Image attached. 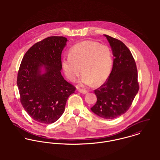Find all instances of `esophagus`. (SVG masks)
Wrapping results in <instances>:
<instances>
[{
  "label": "esophagus",
  "instance_id": "1",
  "mask_svg": "<svg viewBox=\"0 0 160 160\" xmlns=\"http://www.w3.org/2000/svg\"><path fill=\"white\" fill-rule=\"evenodd\" d=\"M78 91L80 93H84V94H86V93H87L88 92L87 91L84 90V89H79Z\"/></svg>",
  "mask_w": 160,
  "mask_h": 160
}]
</instances>
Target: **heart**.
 <instances>
[{"label": "heart", "instance_id": "heart-1", "mask_svg": "<svg viewBox=\"0 0 160 160\" xmlns=\"http://www.w3.org/2000/svg\"><path fill=\"white\" fill-rule=\"evenodd\" d=\"M113 65V56L108 46L92 41H82L74 45L69 55L62 60L64 73L69 81L78 78L81 68L83 73L79 86L84 87L103 84L108 78Z\"/></svg>", "mask_w": 160, "mask_h": 160}]
</instances>
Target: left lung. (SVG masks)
Segmentation results:
<instances>
[{"mask_svg": "<svg viewBox=\"0 0 160 160\" xmlns=\"http://www.w3.org/2000/svg\"><path fill=\"white\" fill-rule=\"evenodd\" d=\"M114 57L112 72L107 82L94 91L97 101L91 111L107 119L125 113L137 95L139 86L135 60L129 48L121 41L105 35Z\"/></svg>", "mask_w": 160, "mask_h": 160, "instance_id": "obj_1", "label": "left lung"}]
</instances>
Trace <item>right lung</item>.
Listing matches in <instances>:
<instances>
[{
    "label": "right lung",
    "instance_id": "obj_1",
    "mask_svg": "<svg viewBox=\"0 0 160 160\" xmlns=\"http://www.w3.org/2000/svg\"><path fill=\"white\" fill-rule=\"evenodd\" d=\"M67 39L51 36L25 53L17 77L24 109L33 119L51 124L63 114L69 96L76 88L62 75V52Z\"/></svg>",
    "mask_w": 160,
    "mask_h": 160
}]
</instances>
